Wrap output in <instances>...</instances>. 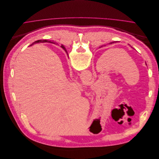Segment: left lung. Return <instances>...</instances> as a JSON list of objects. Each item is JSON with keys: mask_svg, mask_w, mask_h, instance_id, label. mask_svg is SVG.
Here are the masks:
<instances>
[{"mask_svg": "<svg viewBox=\"0 0 159 159\" xmlns=\"http://www.w3.org/2000/svg\"><path fill=\"white\" fill-rule=\"evenodd\" d=\"M114 42H111V44H112V43H114Z\"/></svg>", "mask_w": 159, "mask_h": 159, "instance_id": "8db88e82", "label": "left lung"}]
</instances>
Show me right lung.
<instances>
[{
  "mask_svg": "<svg viewBox=\"0 0 159 159\" xmlns=\"http://www.w3.org/2000/svg\"><path fill=\"white\" fill-rule=\"evenodd\" d=\"M48 42V40H37V41H36V42H34L33 43V44H34V43H39V42ZM61 48H63L66 52H67V51H66V48H65V47L64 46H62L61 45Z\"/></svg>",
  "mask_w": 159,
  "mask_h": 159,
  "instance_id": "right-lung-1",
  "label": "right lung"
}]
</instances>
